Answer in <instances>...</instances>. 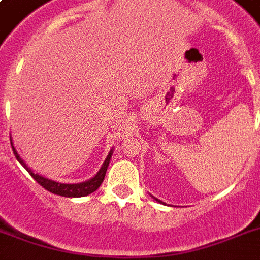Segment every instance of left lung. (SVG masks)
Masks as SVG:
<instances>
[{
	"label": "left lung",
	"mask_w": 260,
	"mask_h": 260,
	"mask_svg": "<svg viewBox=\"0 0 260 260\" xmlns=\"http://www.w3.org/2000/svg\"><path fill=\"white\" fill-rule=\"evenodd\" d=\"M151 197H152V198H155L154 196H151ZM155 200H156V201H158V202H160V204H163V205H166V204H165V202H163V201H160V200H158V198H155Z\"/></svg>",
	"instance_id": "1"
}]
</instances>
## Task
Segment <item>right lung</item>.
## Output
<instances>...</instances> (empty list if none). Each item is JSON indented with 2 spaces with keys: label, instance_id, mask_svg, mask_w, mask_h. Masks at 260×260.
<instances>
[{
  "label": "right lung",
  "instance_id": "1",
  "mask_svg": "<svg viewBox=\"0 0 260 260\" xmlns=\"http://www.w3.org/2000/svg\"><path fill=\"white\" fill-rule=\"evenodd\" d=\"M10 144H12V148H13V154L16 156L18 162L21 163V166L25 169L28 173L34 177V179L38 182L39 185L43 186L44 189L51 191V193L58 194V196H62V197H85V196H89V194L94 193L95 190L101 186V183L104 182V178H105L106 170H108V166H109L110 158L113 155V148L109 151V154L105 158L104 163H102L101 169L97 171V174L91 177L90 179L85 182H81V183H62V182H56L54 179H50V178L43 177L40 174L35 173L30 167H28L24 159L18 155V152L16 151L13 146V142H12V136H10Z\"/></svg>",
  "mask_w": 260,
  "mask_h": 260
}]
</instances>
